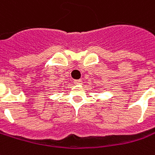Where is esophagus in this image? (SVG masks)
Wrapping results in <instances>:
<instances>
[{
	"mask_svg": "<svg viewBox=\"0 0 155 155\" xmlns=\"http://www.w3.org/2000/svg\"><path fill=\"white\" fill-rule=\"evenodd\" d=\"M74 84L75 85H81L82 81L81 80H76V81H74Z\"/></svg>",
	"mask_w": 155,
	"mask_h": 155,
	"instance_id": "34e87169",
	"label": "esophagus"
}]
</instances>
